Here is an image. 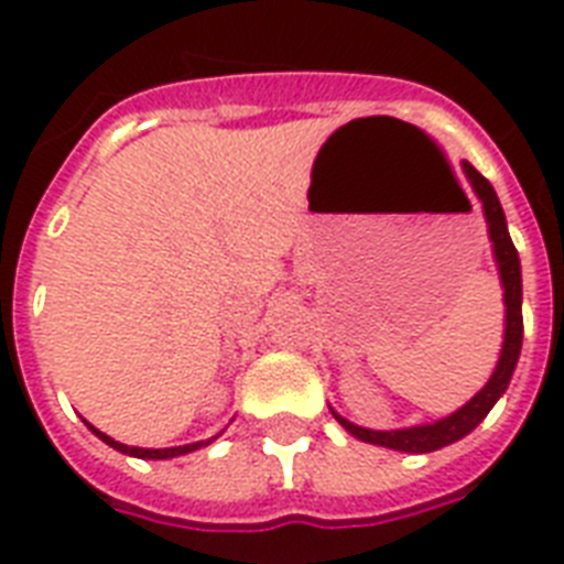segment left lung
<instances>
[{"mask_svg": "<svg viewBox=\"0 0 564 564\" xmlns=\"http://www.w3.org/2000/svg\"><path fill=\"white\" fill-rule=\"evenodd\" d=\"M465 175L471 178V187L477 198L482 202V213L489 221V237L495 246V260L500 269V283H503V304H507V334H503V351H500L498 369L489 377V383L482 386L480 392L474 394L471 401L459 406L454 415L438 419L433 424H421V427H406V430H366L357 427L351 421H345L343 415L334 419L343 424L351 436L371 442V445L392 447V451H406V454H430L438 447L451 445L456 438L468 436L477 424H480L489 410L498 403V398L507 392L512 371H516L518 354H521V339H524V316H521V260L512 246V237L507 230V216L498 202V193L491 187L489 181L482 178L480 172L474 170L471 163H463Z\"/></svg>", "mask_w": 564, "mask_h": 564, "instance_id": "1", "label": "left lung"}]
</instances>
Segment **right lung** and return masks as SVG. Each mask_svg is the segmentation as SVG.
I'll list each match as a JSON object with an SVG mask.
<instances>
[{
    "label": "right lung",
    "mask_w": 564,
    "mask_h": 564,
    "mask_svg": "<svg viewBox=\"0 0 564 564\" xmlns=\"http://www.w3.org/2000/svg\"><path fill=\"white\" fill-rule=\"evenodd\" d=\"M87 427H90V424H87ZM93 433H96V436L101 438V442H108L110 447H113V451H119V454H128V456H140V459H172V456H181V454H189V451H195V447H202V445H210L213 438H207V442H195V445H181V447H158V451H152V447H128V445H122V442H117V438H110V436H105V433H101V430H96V427H90Z\"/></svg>",
    "instance_id": "right-lung-1"
}]
</instances>
